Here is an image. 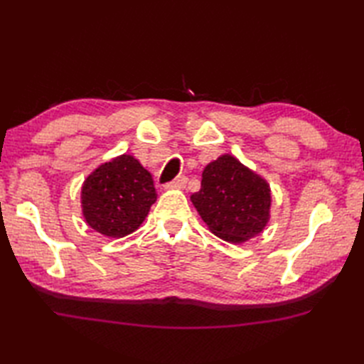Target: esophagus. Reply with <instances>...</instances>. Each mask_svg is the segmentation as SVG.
<instances>
[{
	"label": "esophagus",
	"mask_w": 364,
	"mask_h": 364,
	"mask_svg": "<svg viewBox=\"0 0 364 364\" xmlns=\"http://www.w3.org/2000/svg\"><path fill=\"white\" fill-rule=\"evenodd\" d=\"M185 185H187V177L179 176V177H176L173 182H168L165 185V190H182V188H185Z\"/></svg>",
	"instance_id": "esophagus-1"
}]
</instances>
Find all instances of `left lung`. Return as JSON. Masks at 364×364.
I'll list each match as a JSON object with an SVG mask.
<instances>
[{
    "instance_id": "1",
    "label": "left lung",
    "mask_w": 364,
    "mask_h": 364,
    "mask_svg": "<svg viewBox=\"0 0 364 364\" xmlns=\"http://www.w3.org/2000/svg\"><path fill=\"white\" fill-rule=\"evenodd\" d=\"M190 199L208 230L228 243L240 245L257 237L271 220L268 181L232 154L210 161L200 190Z\"/></svg>"
}]
</instances>
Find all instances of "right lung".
<instances>
[{
    "mask_svg": "<svg viewBox=\"0 0 364 364\" xmlns=\"http://www.w3.org/2000/svg\"><path fill=\"white\" fill-rule=\"evenodd\" d=\"M156 200L151 173L131 154L95 168L80 188L87 225L109 238H123L139 229Z\"/></svg>",
    "mask_w": 364,
    "mask_h": 364,
    "instance_id": "right-lung-1",
    "label": "right lung"
}]
</instances>
